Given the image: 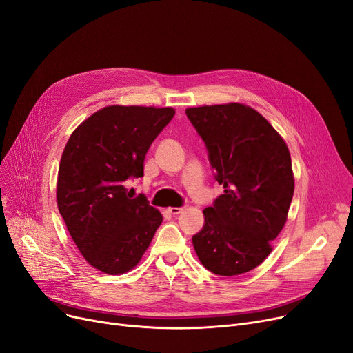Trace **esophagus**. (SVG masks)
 <instances>
[{
	"label": "esophagus",
	"instance_id": "esophagus-1",
	"mask_svg": "<svg viewBox=\"0 0 353 353\" xmlns=\"http://www.w3.org/2000/svg\"><path fill=\"white\" fill-rule=\"evenodd\" d=\"M183 210H185V208H168V212H170L172 214H179V213H181Z\"/></svg>",
	"mask_w": 353,
	"mask_h": 353
}]
</instances>
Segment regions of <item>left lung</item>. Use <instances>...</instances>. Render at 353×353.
<instances>
[{"instance_id": "8db88e82", "label": "left lung", "mask_w": 353, "mask_h": 353, "mask_svg": "<svg viewBox=\"0 0 353 353\" xmlns=\"http://www.w3.org/2000/svg\"><path fill=\"white\" fill-rule=\"evenodd\" d=\"M203 140L213 176L223 194L203 210L193 235L201 263L232 277L261 264L287 221L294 193L290 151L270 122L242 103L186 110Z\"/></svg>"}]
</instances>
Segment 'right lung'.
<instances>
[{
  "mask_svg": "<svg viewBox=\"0 0 353 353\" xmlns=\"http://www.w3.org/2000/svg\"><path fill=\"white\" fill-rule=\"evenodd\" d=\"M173 108L106 106L73 131L57 176V208L86 261L105 274L134 268L161 225L144 194L125 181L144 176L150 145Z\"/></svg>",
  "mask_w": 353,
  "mask_h": 353,
  "instance_id": "right-lung-1",
  "label": "right lung"
}]
</instances>
